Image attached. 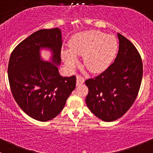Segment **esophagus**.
Segmentation results:
<instances>
[{
  "instance_id": "1",
  "label": "esophagus",
  "mask_w": 153,
  "mask_h": 153,
  "mask_svg": "<svg viewBox=\"0 0 153 153\" xmlns=\"http://www.w3.org/2000/svg\"><path fill=\"white\" fill-rule=\"evenodd\" d=\"M85 82V79L80 75H77L76 76V85H79L83 84Z\"/></svg>"
}]
</instances>
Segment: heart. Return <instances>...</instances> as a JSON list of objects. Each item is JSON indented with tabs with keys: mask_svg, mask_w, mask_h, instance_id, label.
<instances>
[{
	"mask_svg": "<svg viewBox=\"0 0 153 153\" xmlns=\"http://www.w3.org/2000/svg\"><path fill=\"white\" fill-rule=\"evenodd\" d=\"M70 50L62 51V57L68 67L74 68L76 56H83V62L91 73H101L113 62L118 50V42L111 34L97 30L82 31L72 37Z\"/></svg>",
	"mask_w": 153,
	"mask_h": 153,
	"instance_id": "1",
	"label": "heart"
}]
</instances>
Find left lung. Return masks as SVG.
<instances>
[{"label":"left lung","mask_w":153,"mask_h":153,"mask_svg":"<svg viewBox=\"0 0 153 153\" xmlns=\"http://www.w3.org/2000/svg\"><path fill=\"white\" fill-rule=\"evenodd\" d=\"M119 47L115 61L94 78L88 79L86 105L105 122L122 117L134 103L143 76V63L133 43L118 33Z\"/></svg>","instance_id":"1"}]
</instances>
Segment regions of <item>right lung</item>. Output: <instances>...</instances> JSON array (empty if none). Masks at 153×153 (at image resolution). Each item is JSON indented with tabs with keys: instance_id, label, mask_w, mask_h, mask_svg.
I'll use <instances>...</instances> for the list:
<instances>
[{
	"instance_id": "1",
	"label": "right lung",
	"mask_w": 153,
	"mask_h": 153,
	"mask_svg": "<svg viewBox=\"0 0 153 153\" xmlns=\"http://www.w3.org/2000/svg\"><path fill=\"white\" fill-rule=\"evenodd\" d=\"M60 29H40L18 44L11 53L8 77L12 94L28 116L40 122L56 117L76 87V76H60ZM53 51V62L42 61L40 49Z\"/></svg>"
}]
</instances>
